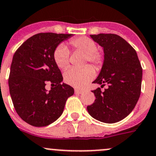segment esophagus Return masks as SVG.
I'll return each instance as SVG.
<instances>
[{
    "instance_id": "34e87169",
    "label": "esophagus",
    "mask_w": 156,
    "mask_h": 156,
    "mask_svg": "<svg viewBox=\"0 0 156 156\" xmlns=\"http://www.w3.org/2000/svg\"><path fill=\"white\" fill-rule=\"evenodd\" d=\"M83 91H84V90H81V89H77V88L75 89V93L77 94H81Z\"/></svg>"
}]
</instances>
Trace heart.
Instances as JSON below:
<instances>
[{"mask_svg": "<svg viewBox=\"0 0 156 156\" xmlns=\"http://www.w3.org/2000/svg\"><path fill=\"white\" fill-rule=\"evenodd\" d=\"M71 45L77 51L85 55L84 63L88 62L96 69H100L104 62L103 55L98 51L97 43L86 36L72 39ZM53 59L60 69H66L69 63V50L67 46L60 44L53 52ZM94 71L90 66H85L81 69H69L64 73V80L67 84L76 87L84 86L94 78Z\"/></svg>", "mask_w": 156, "mask_h": 156, "instance_id": "heart-1", "label": "heart"}]
</instances>
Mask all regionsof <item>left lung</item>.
Instances as JSON below:
<instances>
[{
  "label": "left lung",
  "mask_w": 156,
  "mask_h": 156,
  "mask_svg": "<svg viewBox=\"0 0 156 156\" xmlns=\"http://www.w3.org/2000/svg\"><path fill=\"white\" fill-rule=\"evenodd\" d=\"M92 40L104 49V63L98 78L93 81L101 91L92 90L96 97L87 106L89 114L106 123H114L132 112L141 93L143 69L135 49L122 37L112 33L90 35Z\"/></svg>",
  "instance_id": "1"
}]
</instances>
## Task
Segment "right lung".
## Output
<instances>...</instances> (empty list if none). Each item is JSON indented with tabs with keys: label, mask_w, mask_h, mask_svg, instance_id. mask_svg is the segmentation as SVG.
I'll use <instances>...</instances> for the list:
<instances>
[{
	"label": "right lung",
	"mask_w": 156,
	"mask_h": 156,
	"mask_svg": "<svg viewBox=\"0 0 156 156\" xmlns=\"http://www.w3.org/2000/svg\"><path fill=\"white\" fill-rule=\"evenodd\" d=\"M73 34L38 33L16 51L10 66L8 84L13 106L20 117L34 126L51 124L62 115L74 88L63 81L53 59L57 46ZM47 82L55 85L48 92Z\"/></svg>",
	"instance_id": "add662e5"
}]
</instances>
